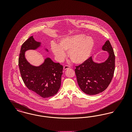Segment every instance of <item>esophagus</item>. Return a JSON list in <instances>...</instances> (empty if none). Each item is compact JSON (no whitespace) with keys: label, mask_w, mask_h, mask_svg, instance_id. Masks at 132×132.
<instances>
[{"label":"esophagus","mask_w":132,"mask_h":132,"mask_svg":"<svg viewBox=\"0 0 132 132\" xmlns=\"http://www.w3.org/2000/svg\"><path fill=\"white\" fill-rule=\"evenodd\" d=\"M71 67H70V66H68V65H65V66H64V67H63V69L64 70H67V69H69V68H70Z\"/></svg>","instance_id":"obj_1"}]
</instances>
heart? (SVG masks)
Returning a JSON list of instances; mask_svg holds the SVG:
<instances>
[{
	"label": "heart",
	"mask_w": 132,
	"mask_h": 132,
	"mask_svg": "<svg viewBox=\"0 0 132 132\" xmlns=\"http://www.w3.org/2000/svg\"><path fill=\"white\" fill-rule=\"evenodd\" d=\"M77 35L61 39L58 45L51 44L52 52L57 60L62 61L66 57L64 51L68 52L70 59L73 63L80 64L85 62L90 56L94 46V40L90 37Z\"/></svg>",
	"instance_id": "heart-1"
}]
</instances>
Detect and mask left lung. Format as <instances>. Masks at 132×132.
I'll list each match as a JSON object with an SVG mask.
<instances>
[{"instance_id":"8db88e82","label":"left lung","mask_w":132,"mask_h":132,"mask_svg":"<svg viewBox=\"0 0 132 132\" xmlns=\"http://www.w3.org/2000/svg\"><path fill=\"white\" fill-rule=\"evenodd\" d=\"M102 50L108 53V57L104 62H94L91 56L76 67L75 71L78 85L84 93L88 95H95L103 92L113 78L115 57L108 40L102 46Z\"/></svg>"}]
</instances>
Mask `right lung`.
<instances>
[{"mask_svg":"<svg viewBox=\"0 0 132 132\" xmlns=\"http://www.w3.org/2000/svg\"><path fill=\"white\" fill-rule=\"evenodd\" d=\"M41 44L31 36L22 44L19 54V69L28 89L43 98H47L56 94L60 88L63 66L54 62L50 57H46L38 66L31 65L27 60L26 51L37 50ZM45 50L48 52L46 48Z\"/></svg>","mask_w":132,"mask_h":132,"instance_id":"add662e5","label":"right lung"}]
</instances>
